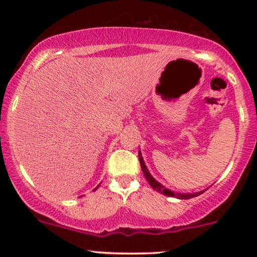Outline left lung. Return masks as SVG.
I'll return each instance as SVG.
<instances>
[{"label":"left lung","instance_id":"1","mask_svg":"<svg viewBox=\"0 0 257 257\" xmlns=\"http://www.w3.org/2000/svg\"><path fill=\"white\" fill-rule=\"evenodd\" d=\"M139 161H140V166H141V170H143L144 175H145V178L147 181H149V184L151 185V187L153 190H156L157 192L162 193V194H166L168 197H175V198H179V199H190V198H193V197H197L199 196V194H202L204 191H199V192H196V193H179V192H174V191L169 190V188H167L166 186H163L161 184V182H158L157 180H156L153 176L150 174L149 169H147L145 162H144V158L143 156H141V152L139 151Z\"/></svg>","mask_w":257,"mask_h":257}]
</instances>
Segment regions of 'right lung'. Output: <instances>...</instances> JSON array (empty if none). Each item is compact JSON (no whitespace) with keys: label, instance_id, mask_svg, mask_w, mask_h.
<instances>
[{"label":"right lung","instance_id":"right-lung-1","mask_svg":"<svg viewBox=\"0 0 257 257\" xmlns=\"http://www.w3.org/2000/svg\"><path fill=\"white\" fill-rule=\"evenodd\" d=\"M98 187H99V186H98ZM98 187H96V188H98ZM96 188H94V191H95V190H96Z\"/></svg>","mask_w":257,"mask_h":257}]
</instances>
